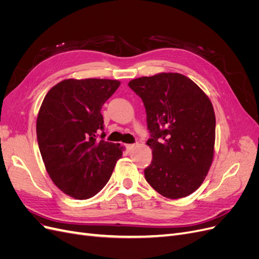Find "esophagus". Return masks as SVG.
<instances>
[{"mask_svg":"<svg viewBox=\"0 0 259 259\" xmlns=\"http://www.w3.org/2000/svg\"><path fill=\"white\" fill-rule=\"evenodd\" d=\"M136 147V145L135 144H130V145H126V149H127V151L128 152H131L133 149H134Z\"/></svg>","mask_w":259,"mask_h":259,"instance_id":"34e87169","label":"esophagus"}]
</instances>
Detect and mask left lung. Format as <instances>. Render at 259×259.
I'll return each mask as SVG.
<instances>
[{
    "instance_id": "8db88e82",
    "label": "left lung",
    "mask_w": 259,
    "mask_h": 259,
    "mask_svg": "<svg viewBox=\"0 0 259 259\" xmlns=\"http://www.w3.org/2000/svg\"><path fill=\"white\" fill-rule=\"evenodd\" d=\"M143 99L151 138L145 177L168 199L188 197L202 185L214 159L216 119L206 94L189 77L173 72L132 80Z\"/></svg>"
}]
</instances>
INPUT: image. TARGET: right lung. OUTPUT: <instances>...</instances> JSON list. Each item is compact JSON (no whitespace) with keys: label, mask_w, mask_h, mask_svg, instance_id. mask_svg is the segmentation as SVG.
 Masks as SVG:
<instances>
[{"label":"right lung","mask_w":259,"mask_h":259,"mask_svg":"<svg viewBox=\"0 0 259 259\" xmlns=\"http://www.w3.org/2000/svg\"><path fill=\"white\" fill-rule=\"evenodd\" d=\"M121 84L108 79H67L46 94L36 137L46 170L59 189L77 200L97 194L110 179L123 147L105 142L100 110Z\"/></svg>","instance_id":"1"}]
</instances>
